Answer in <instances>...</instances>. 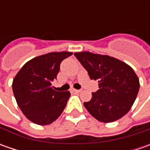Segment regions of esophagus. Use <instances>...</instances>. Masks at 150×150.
<instances>
[{
	"label": "esophagus",
	"mask_w": 150,
	"mask_h": 150,
	"mask_svg": "<svg viewBox=\"0 0 150 150\" xmlns=\"http://www.w3.org/2000/svg\"><path fill=\"white\" fill-rule=\"evenodd\" d=\"M72 91H73V92H75V93H80L82 90L81 89H74V88H72Z\"/></svg>",
	"instance_id": "esophagus-1"
}]
</instances>
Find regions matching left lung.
Masks as SVG:
<instances>
[{"instance_id":"left-lung-1","label":"left lung","mask_w":150,"mask_h":150,"mask_svg":"<svg viewBox=\"0 0 150 150\" xmlns=\"http://www.w3.org/2000/svg\"><path fill=\"white\" fill-rule=\"evenodd\" d=\"M91 79L99 89L84 107L97 120L111 123L124 116L134 104L139 90V80L133 68L122 61L89 52H75Z\"/></svg>"}]
</instances>
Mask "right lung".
Returning <instances> with one entry per match:
<instances>
[{"mask_svg": "<svg viewBox=\"0 0 150 150\" xmlns=\"http://www.w3.org/2000/svg\"><path fill=\"white\" fill-rule=\"evenodd\" d=\"M72 52H61L42 55L27 62L13 79L15 98L23 114L32 123L47 125L61 115L70 97L69 91H55L60 64Z\"/></svg>", "mask_w": 150, "mask_h": 150, "instance_id": "obj_1", "label": "right lung"}]
</instances>
